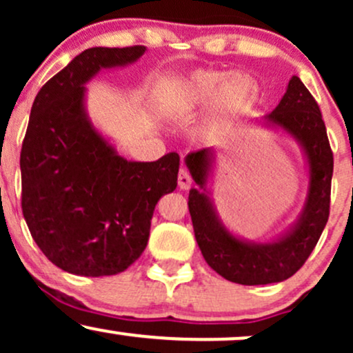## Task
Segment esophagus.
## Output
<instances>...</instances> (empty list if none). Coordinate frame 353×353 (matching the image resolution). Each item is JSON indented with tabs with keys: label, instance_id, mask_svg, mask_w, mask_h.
<instances>
[{
	"label": "esophagus",
	"instance_id": "esophagus-1",
	"mask_svg": "<svg viewBox=\"0 0 353 353\" xmlns=\"http://www.w3.org/2000/svg\"><path fill=\"white\" fill-rule=\"evenodd\" d=\"M177 184H179L181 189H189L192 185V177L185 169H181L179 174H177Z\"/></svg>",
	"mask_w": 353,
	"mask_h": 353
}]
</instances>
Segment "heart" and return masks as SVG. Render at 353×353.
Here are the masks:
<instances>
[{"mask_svg":"<svg viewBox=\"0 0 353 353\" xmlns=\"http://www.w3.org/2000/svg\"><path fill=\"white\" fill-rule=\"evenodd\" d=\"M257 86L249 76L202 70L190 76L184 88V101L190 108L208 106L221 117H234L254 103Z\"/></svg>","mask_w":353,"mask_h":353,"instance_id":"heart-1","label":"heart"}]
</instances>
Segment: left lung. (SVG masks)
Returning a JSON list of instances; mask_svg holds the SVG:
<instances>
[{
    "mask_svg": "<svg viewBox=\"0 0 353 353\" xmlns=\"http://www.w3.org/2000/svg\"><path fill=\"white\" fill-rule=\"evenodd\" d=\"M265 119L297 137L309 157L310 189L299 224L272 244H247L222 228L204 192L190 189L188 202L194 234L205 262L219 275L242 285H264L292 277L317 245L330 214L334 152L317 101L297 76L289 81L279 106ZM210 161L209 149L185 157L192 179L202 190H205Z\"/></svg>",
    "mask_w": 353,
    "mask_h": 353,
    "instance_id": "obj_1",
    "label": "left lung"
}]
</instances>
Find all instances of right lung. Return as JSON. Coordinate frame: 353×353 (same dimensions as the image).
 Listing matches in <instances>:
<instances>
[{"mask_svg": "<svg viewBox=\"0 0 353 353\" xmlns=\"http://www.w3.org/2000/svg\"><path fill=\"white\" fill-rule=\"evenodd\" d=\"M145 46L89 48L36 94L23 139L21 209L41 252L84 277L124 272L144 252L157 201L177 188L179 154L129 163L91 128L84 83Z\"/></svg>", "mask_w": 353, "mask_h": 353, "instance_id": "add662e5", "label": "right lung"}]
</instances>
